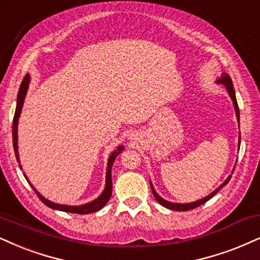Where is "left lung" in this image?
Returning a JSON list of instances; mask_svg holds the SVG:
<instances>
[{
    "mask_svg": "<svg viewBox=\"0 0 260 260\" xmlns=\"http://www.w3.org/2000/svg\"><path fill=\"white\" fill-rule=\"evenodd\" d=\"M216 83H218V84H223L224 86H225L226 91H228V94L230 96V99H232L233 101V105H234V108H235V114H236V119H238V123H239V129H240V111H239V106H238V101H236V96H235V90H234V85H233V82L232 79H230V77L226 75V73H223L222 76L219 77V78L216 79ZM240 143H241V134L239 133V149H240ZM234 170H235V168L233 169L232 174L234 172ZM230 178H232V175L228 176V178L225 179V181L223 182L222 184L219 185L218 188L214 189V190L212 191L211 194H208L207 197H205L203 199H200V200H197V201H193V203H188V204H179V203H171V201H168L165 200V199H162L160 195L156 193L154 187H153L152 182L149 181L150 183V188H152V191H153V195H154V198L156 199V201L161 205V206H164L166 208H170V210H174V211H189V210H193V208L200 206V205H203L206 203V201L210 200L211 198L214 197L218 191L222 189L224 185H225L228 182L230 181Z\"/></svg>",
    "mask_w": 260,
    "mask_h": 260,
    "instance_id": "obj_1",
    "label": "left lung"
}]
</instances>
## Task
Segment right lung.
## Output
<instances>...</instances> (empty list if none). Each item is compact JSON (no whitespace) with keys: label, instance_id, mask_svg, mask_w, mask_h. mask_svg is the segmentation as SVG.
<instances>
[{"label":"right lung","instance_id":"add662e5","mask_svg":"<svg viewBox=\"0 0 260 260\" xmlns=\"http://www.w3.org/2000/svg\"><path fill=\"white\" fill-rule=\"evenodd\" d=\"M30 75H27L24 77L22 79L20 88H19V92H18V98H17V107H15V113H14V118H13V147H14V153H15V158H17V161L19 162V168H21L20 164V159H19V152H18V123H19V118H20V113L22 110V105H24V100L25 96H26V92L28 90V85H30ZM124 146H118L113 152L111 153L110 158H108V162H107V170H106V184H105V189L104 191L99 195L95 200L90 201V203H86L83 205H78V206H70V205H61V204H56L53 203V201L48 200L42 195L41 193H38L37 189L31 184V182L28 181L27 176L24 174L25 178L28 182V184L31 185V188L36 191V194L38 195V198L41 199V201L46 206L53 208V210H57V211H63V212H71V213H78V214H88V213H92L96 212V211L101 210L102 207L105 206L106 204L108 203L110 200L111 195H112V166H113V162L115 158L123 152Z\"/></svg>","mask_w":260,"mask_h":260}]
</instances>
